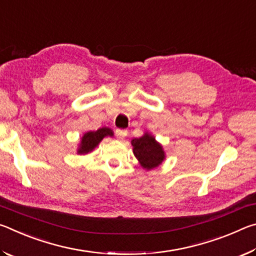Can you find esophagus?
Returning a JSON list of instances; mask_svg holds the SVG:
<instances>
[{"label": "esophagus", "mask_w": 256, "mask_h": 256, "mask_svg": "<svg viewBox=\"0 0 256 256\" xmlns=\"http://www.w3.org/2000/svg\"><path fill=\"white\" fill-rule=\"evenodd\" d=\"M116 136H118V138H123L128 136V131L126 130H120V128H118L116 130Z\"/></svg>", "instance_id": "34e87169"}]
</instances>
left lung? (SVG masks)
<instances>
[{
	"label": "left lung",
	"instance_id": "obj_1",
	"mask_svg": "<svg viewBox=\"0 0 256 256\" xmlns=\"http://www.w3.org/2000/svg\"><path fill=\"white\" fill-rule=\"evenodd\" d=\"M131 144L133 146L134 156L146 170H152L159 166L164 159L162 146L150 134H144V136L138 138H133Z\"/></svg>",
	"mask_w": 256,
	"mask_h": 256
}]
</instances>
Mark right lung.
Instances as JSON below:
<instances>
[{
    "label": "right lung",
    "mask_w": 256,
    "mask_h": 256,
    "mask_svg": "<svg viewBox=\"0 0 256 256\" xmlns=\"http://www.w3.org/2000/svg\"><path fill=\"white\" fill-rule=\"evenodd\" d=\"M110 136H112V131L108 128H102L97 130V131H90L86 132L84 136H82L80 148L78 150L79 154H88L90 151L94 150V146H97L99 142H100L104 138Z\"/></svg>",
    "instance_id": "right-lung-1"
}]
</instances>
